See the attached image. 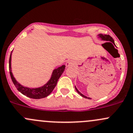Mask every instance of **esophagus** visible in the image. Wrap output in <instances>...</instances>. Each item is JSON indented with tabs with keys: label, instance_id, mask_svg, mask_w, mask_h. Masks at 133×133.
I'll use <instances>...</instances> for the list:
<instances>
[{
	"label": "esophagus",
	"instance_id": "34e87169",
	"mask_svg": "<svg viewBox=\"0 0 133 133\" xmlns=\"http://www.w3.org/2000/svg\"><path fill=\"white\" fill-rule=\"evenodd\" d=\"M74 65V63L73 61H71V60H68L66 63V66L68 68V67H70V66H72L73 65Z\"/></svg>",
	"mask_w": 133,
	"mask_h": 133
}]
</instances>
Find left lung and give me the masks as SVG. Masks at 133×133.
Masks as SVG:
<instances>
[{
  "label": "left lung",
  "instance_id": "1",
  "mask_svg": "<svg viewBox=\"0 0 133 133\" xmlns=\"http://www.w3.org/2000/svg\"><path fill=\"white\" fill-rule=\"evenodd\" d=\"M98 36H99V38H101V39L103 40V41H111V42L113 44H114V45L116 46V44H115V43H114V39H113V38H112V37L111 36H109V35H107V34H99V35H98ZM111 42H107V43H111ZM111 44H112V43H111ZM112 45H113V44H112ZM75 89H76V90H77V92H78V93L79 94H80V95H81L82 97H84V98H86V99H90V97H87L85 96V95H83L81 93V92H79L78 90V89H77V87H76L75 86Z\"/></svg>",
  "mask_w": 133,
  "mask_h": 133
}]
</instances>
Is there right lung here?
I'll list each match as a JSON object with an SVG mask.
<instances>
[{
    "label": "right lung",
    "instance_id": "obj_1",
    "mask_svg": "<svg viewBox=\"0 0 133 133\" xmlns=\"http://www.w3.org/2000/svg\"><path fill=\"white\" fill-rule=\"evenodd\" d=\"M12 52L10 53L9 58V73L10 77H11L12 80V82L14 84V85L16 86V87L17 88V90L23 95L34 99H43V98L48 96L51 93L53 89H55L59 78L61 77V75L65 70V65H62V66H59L58 68L55 69L53 71L50 79L45 85L38 88H32L31 89V88L22 86V85H21L20 83L16 81V80L13 76L11 70Z\"/></svg>",
    "mask_w": 133,
    "mask_h": 133
}]
</instances>
